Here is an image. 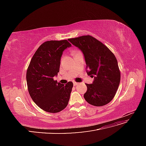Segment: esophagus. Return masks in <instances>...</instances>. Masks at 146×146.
Masks as SVG:
<instances>
[{"label":"esophagus","mask_w":146,"mask_h":146,"mask_svg":"<svg viewBox=\"0 0 146 146\" xmlns=\"http://www.w3.org/2000/svg\"><path fill=\"white\" fill-rule=\"evenodd\" d=\"M73 84H74V86H77V85H78V83H77V82H73Z\"/></svg>","instance_id":"34e87169"}]
</instances>
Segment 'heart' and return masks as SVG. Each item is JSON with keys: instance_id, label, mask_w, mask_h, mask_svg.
<instances>
[{"instance_id": "obj_1", "label": "heart", "mask_w": 146, "mask_h": 146, "mask_svg": "<svg viewBox=\"0 0 146 146\" xmlns=\"http://www.w3.org/2000/svg\"><path fill=\"white\" fill-rule=\"evenodd\" d=\"M76 52V51H72V53H74V52Z\"/></svg>"}]
</instances>
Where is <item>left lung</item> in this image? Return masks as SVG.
Wrapping results in <instances>:
<instances>
[{"instance_id": "left-lung-1", "label": "left lung", "mask_w": 146, "mask_h": 146, "mask_svg": "<svg viewBox=\"0 0 146 146\" xmlns=\"http://www.w3.org/2000/svg\"><path fill=\"white\" fill-rule=\"evenodd\" d=\"M68 40L83 52L88 76H95L93 83L86 84L87 91L84 98L96 107L108 104L115 96L121 80L116 56L102 42L90 35Z\"/></svg>"}]
</instances>
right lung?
<instances>
[{
	"label": "right lung",
	"instance_id": "right-lung-1",
	"mask_svg": "<svg viewBox=\"0 0 146 146\" xmlns=\"http://www.w3.org/2000/svg\"><path fill=\"white\" fill-rule=\"evenodd\" d=\"M70 46L66 39L46 41L35 52L29 65L26 79L29 94L45 111L58 113L68 104L73 83L61 84L54 77L60 70L63 50Z\"/></svg>",
	"mask_w": 146,
	"mask_h": 146
}]
</instances>
